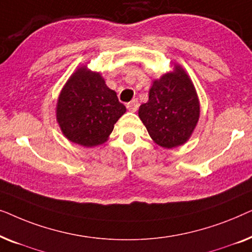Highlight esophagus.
Here are the masks:
<instances>
[{
	"instance_id": "obj_1",
	"label": "esophagus",
	"mask_w": 252,
	"mask_h": 252,
	"mask_svg": "<svg viewBox=\"0 0 252 252\" xmlns=\"http://www.w3.org/2000/svg\"><path fill=\"white\" fill-rule=\"evenodd\" d=\"M127 109L129 110V111L132 112H135L137 108H139V102H137V99H133V101H130L129 103H127Z\"/></svg>"
}]
</instances>
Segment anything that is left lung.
Listing matches in <instances>:
<instances>
[{
    "label": "left lung",
    "mask_w": 252,
    "mask_h": 252,
    "mask_svg": "<svg viewBox=\"0 0 252 252\" xmlns=\"http://www.w3.org/2000/svg\"><path fill=\"white\" fill-rule=\"evenodd\" d=\"M199 99L190 77L179 64L155 79L139 117L155 143L172 149L189 140L199 119Z\"/></svg>",
    "instance_id": "left-lung-1"
}]
</instances>
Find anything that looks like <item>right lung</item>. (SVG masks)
Masks as SVG:
<instances>
[{
    "mask_svg": "<svg viewBox=\"0 0 252 252\" xmlns=\"http://www.w3.org/2000/svg\"><path fill=\"white\" fill-rule=\"evenodd\" d=\"M126 112L117 93L105 85L99 72L78 67L62 88L56 119L71 142L92 148L106 142L115 124Z\"/></svg>",
    "mask_w": 252,
    "mask_h": 252,
    "instance_id": "obj_1",
    "label": "right lung"
}]
</instances>
